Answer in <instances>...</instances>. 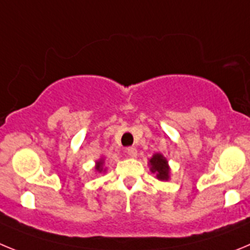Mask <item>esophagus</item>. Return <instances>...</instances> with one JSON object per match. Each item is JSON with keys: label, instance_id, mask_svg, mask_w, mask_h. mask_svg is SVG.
Listing matches in <instances>:
<instances>
[{"label": "esophagus", "instance_id": "34e87169", "mask_svg": "<svg viewBox=\"0 0 250 250\" xmlns=\"http://www.w3.org/2000/svg\"><path fill=\"white\" fill-rule=\"evenodd\" d=\"M127 154L129 157H132V158H136V157H137V149L134 147L127 148Z\"/></svg>", "mask_w": 250, "mask_h": 250}]
</instances>
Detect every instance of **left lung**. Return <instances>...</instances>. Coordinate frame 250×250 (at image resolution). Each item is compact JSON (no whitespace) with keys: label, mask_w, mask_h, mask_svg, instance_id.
<instances>
[{"label":"left lung","mask_w":250,"mask_h":250,"mask_svg":"<svg viewBox=\"0 0 250 250\" xmlns=\"http://www.w3.org/2000/svg\"><path fill=\"white\" fill-rule=\"evenodd\" d=\"M149 167L150 172L156 174L157 179H159V181H168L169 179V166H168V161L166 159V157H163V154H161V153L153 154L152 158L149 159Z\"/></svg>","instance_id":"8db88e82"}]
</instances>
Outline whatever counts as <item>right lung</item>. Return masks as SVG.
Here are the masks:
<instances>
[{
  "label": "right lung",
  "instance_id": "right-lung-1",
  "mask_svg": "<svg viewBox=\"0 0 250 250\" xmlns=\"http://www.w3.org/2000/svg\"><path fill=\"white\" fill-rule=\"evenodd\" d=\"M102 166H103V159H100V161H97V163H96V169H97L100 173L103 170Z\"/></svg>",
  "mask_w": 250,
  "mask_h": 250
}]
</instances>
